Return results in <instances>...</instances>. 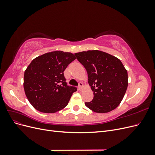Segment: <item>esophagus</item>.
Returning a JSON list of instances; mask_svg holds the SVG:
<instances>
[{
	"label": "esophagus",
	"instance_id": "obj_1",
	"mask_svg": "<svg viewBox=\"0 0 155 155\" xmlns=\"http://www.w3.org/2000/svg\"><path fill=\"white\" fill-rule=\"evenodd\" d=\"M83 83L81 82H79V86H78V89L79 91H81L83 89Z\"/></svg>",
	"mask_w": 155,
	"mask_h": 155
}]
</instances>
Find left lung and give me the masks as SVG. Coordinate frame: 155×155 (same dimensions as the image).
<instances>
[{"label": "left lung", "instance_id": "obj_1", "mask_svg": "<svg viewBox=\"0 0 155 155\" xmlns=\"http://www.w3.org/2000/svg\"><path fill=\"white\" fill-rule=\"evenodd\" d=\"M85 68L94 97L85 105L97 113L115 109L123 100L128 86L127 71L115 56L100 50L74 54Z\"/></svg>", "mask_w": 155, "mask_h": 155}]
</instances>
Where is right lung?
<instances>
[{"label":"right lung","instance_id":"right-lung-1","mask_svg":"<svg viewBox=\"0 0 155 155\" xmlns=\"http://www.w3.org/2000/svg\"><path fill=\"white\" fill-rule=\"evenodd\" d=\"M76 59L70 52L54 51L32 60L25 72L24 89L31 105L44 113L66 107L76 87L68 86L64 71Z\"/></svg>","mask_w":155,"mask_h":155}]
</instances>
